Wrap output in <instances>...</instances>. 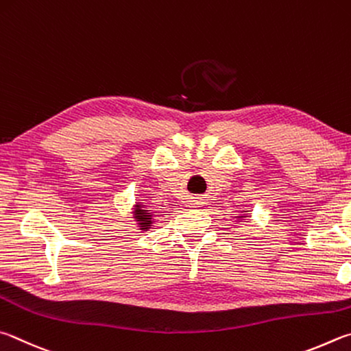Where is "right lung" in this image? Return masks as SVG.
Masks as SVG:
<instances>
[{
    "label": "right lung",
    "instance_id": "1",
    "mask_svg": "<svg viewBox=\"0 0 351 351\" xmlns=\"http://www.w3.org/2000/svg\"><path fill=\"white\" fill-rule=\"evenodd\" d=\"M135 219H137V222L140 223L141 230H147L152 223V214L147 211V210H143V206L141 205H137L135 206Z\"/></svg>",
    "mask_w": 351,
    "mask_h": 351
}]
</instances>
